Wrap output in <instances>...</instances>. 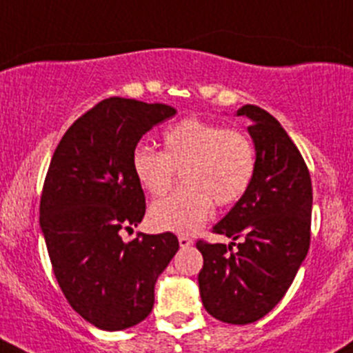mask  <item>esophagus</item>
Instances as JSON below:
<instances>
[{"mask_svg": "<svg viewBox=\"0 0 353 353\" xmlns=\"http://www.w3.org/2000/svg\"><path fill=\"white\" fill-rule=\"evenodd\" d=\"M177 239H179V245L183 247V249H186V247L193 245V240L190 239V236H186V235H179V236H177Z\"/></svg>", "mask_w": 353, "mask_h": 353, "instance_id": "34e87169", "label": "esophagus"}]
</instances>
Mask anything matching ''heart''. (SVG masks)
Here are the masks:
<instances>
[{
  "label": "heart",
  "instance_id": "1",
  "mask_svg": "<svg viewBox=\"0 0 353 353\" xmlns=\"http://www.w3.org/2000/svg\"><path fill=\"white\" fill-rule=\"evenodd\" d=\"M163 153L137 146L132 170L150 195H165L176 172H183L184 190L158 200L150 209L151 225L161 232L193 233L216 205L236 202L256 170L252 141L239 130L214 121L186 118L161 134Z\"/></svg>",
  "mask_w": 353,
  "mask_h": 353
}]
</instances>
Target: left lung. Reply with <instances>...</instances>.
Instances as JSON below:
<instances>
[{
    "mask_svg": "<svg viewBox=\"0 0 353 353\" xmlns=\"http://www.w3.org/2000/svg\"><path fill=\"white\" fill-rule=\"evenodd\" d=\"M236 117L251 121L256 170L247 192L214 232L225 243L196 242L205 310L226 324H251L272 312L291 288L310 247L312 181L288 132L265 110L245 104ZM239 239L236 252L234 240Z\"/></svg>",
    "mask_w": 353,
    "mask_h": 353,
    "instance_id": "8db88e82",
    "label": "left lung"
}]
</instances>
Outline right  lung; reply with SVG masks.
<instances>
[{"mask_svg": "<svg viewBox=\"0 0 353 353\" xmlns=\"http://www.w3.org/2000/svg\"><path fill=\"white\" fill-rule=\"evenodd\" d=\"M167 104L111 97L78 118L59 143L39 203V226L65 299L102 331H121L150 315L158 276L179 249L174 233L123 242L121 228L146 212L132 153Z\"/></svg>", "mask_w": 353, "mask_h": 353, "instance_id": "obj_1", "label": "right lung"}]
</instances>
